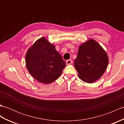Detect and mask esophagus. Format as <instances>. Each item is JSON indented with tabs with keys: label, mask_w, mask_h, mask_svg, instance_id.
Wrapping results in <instances>:
<instances>
[{
	"label": "esophagus",
	"mask_w": 124,
	"mask_h": 124,
	"mask_svg": "<svg viewBox=\"0 0 124 124\" xmlns=\"http://www.w3.org/2000/svg\"><path fill=\"white\" fill-rule=\"evenodd\" d=\"M72 63V61L71 60H67V61H66V63H67V65L71 64Z\"/></svg>",
	"instance_id": "1"
}]
</instances>
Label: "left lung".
<instances>
[{
	"instance_id": "left-lung-1",
	"label": "left lung",
	"mask_w": 124,
	"mask_h": 124,
	"mask_svg": "<svg viewBox=\"0 0 124 124\" xmlns=\"http://www.w3.org/2000/svg\"><path fill=\"white\" fill-rule=\"evenodd\" d=\"M109 63L107 53L100 45L91 39L79 47L74 65L81 80L94 83L103 75Z\"/></svg>"
}]
</instances>
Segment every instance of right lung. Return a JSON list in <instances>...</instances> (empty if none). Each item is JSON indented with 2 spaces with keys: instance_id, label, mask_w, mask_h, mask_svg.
I'll use <instances>...</instances> for the list:
<instances>
[{
  "instance_id": "add662e5",
  "label": "right lung",
  "mask_w": 124,
  "mask_h": 124,
  "mask_svg": "<svg viewBox=\"0 0 124 124\" xmlns=\"http://www.w3.org/2000/svg\"><path fill=\"white\" fill-rule=\"evenodd\" d=\"M25 63L31 76L39 82L46 84L57 79L66 65L55 46L45 37L38 39L29 48Z\"/></svg>"
}]
</instances>
